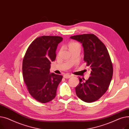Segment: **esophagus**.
I'll use <instances>...</instances> for the list:
<instances>
[{
    "instance_id": "esophagus-1",
    "label": "esophagus",
    "mask_w": 129,
    "mask_h": 129,
    "mask_svg": "<svg viewBox=\"0 0 129 129\" xmlns=\"http://www.w3.org/2000/svg\"><path fill=\"white\" fill-rule=\"evenodd\" d=\"M71 75H69V74H65V75H64V78H70V77H71Z\"/></svg>"
}]
</instances>
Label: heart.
Here are the masks:
<instances>
[{
    "label": "heart",
    "instance_id": "heart-1",
    "mask_svg": "<svg viewBox=\"0 0 129 129\" xmlns=\"http://www.w3.org/2000/svg\"><path fill=\"white\" fill-rule=\"evenodd\" d=\"M79 46V44L78 43H76V42H70L69 44V49H71L72 48V47H75V46Z\"/></svg>",
    "mask_w": 129,
    "mask_h": 129
}]
</instances>
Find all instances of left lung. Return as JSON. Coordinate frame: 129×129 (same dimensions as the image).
<instances>
[{"label":"left lung","instance_id":"left-lung-1","mask_svg":"<svg viewBox=\"0 0 129 129\" xmlns=\"http://www.w3.org/2000/svg\"><path fill=\"white\" fill-rule=\"evenodd\" d=\"M71 39L82 44L84 60L91 70L88 79L79 78L76 87L77 97L86 103H92L103 96L109 88L113 75V66L105 44L93 34L74 36Z\"/></svg>","mask_w":129,"mask_h":129}]
</instances>
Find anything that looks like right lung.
<instances>
[{
    "mask_svg": "<svg viewBox=\"0 0 129 129\" xmlns=\"http://www.w3.org/2000/svg\"><path fill=\"white\" fill-rule=\"evenodd\" d=\"M63 41L58 36H42L29 46L22 63V75L31 96L41 103L55 97L63 76L50 74L51 62L56 58L58 44Z\"/></svg>",
    "mask_w": 129,
    "mask_h": 129,
    "instance_id": "obj_1",
    "label": "right lung"
}]
</instances>
